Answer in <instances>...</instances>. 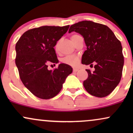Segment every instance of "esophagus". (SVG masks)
Listing matches in <instances>:
<instances>
[{"mask_svg": "<svg viewBox=\"0 0 133 133\" xmlns=\"http://www.w3.org/2000/svg\"><path fill=\"white\" fill-rule=\"evenodd\" d=\"M78 70H79V69H77V68H74V69H73V71H74V72L78 71Z\"/></svg>", "mask_w": 133, "mask_h": 133, "instance_id": "34e87169", "label": "esophagus"}]
</instances>
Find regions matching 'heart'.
<instances>
[{
    "instance_id": "b5f03b06",
    "label": "heart",
    "mask_w": 133,
    "mask_h": 133,
    "mask_svg": "<svg viewBox=\"0 0 133 133\" xmlns=\"http://www.w3.org/2000/svg\"><path fill=\"white\" fill-rule=\"evenodd\" d=\"M76 36H78V35H73V36H72L71 39H74ZM63 62L66 64L72 65V66H75L78 63L79 58L76 56H68L64 58Z\"/></svg>"
}]
</instances>
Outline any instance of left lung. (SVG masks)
<instances>
[{"mask_svg":"<svg viewBox=\"0 0 133 133\" xmlns=\"http://www.w3.org/2000/svg\"><path fill=\"white\" fill-rule=\"evenodd\" d=\"M76 32L84 37L87 50L82 56V64L92 65L94 70L86 69L88 77L83 82L91 95L98 97L108 96L119 83L124 56L121 43L106 25L84 21L72 25L69 33Z\"/></svg>","mask_w":133,"mask_h":133,"instance_id":"1","label":"left lung"}]
</instances>
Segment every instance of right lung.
<instances>
[{
    "mask_svg": "<svg viewBox=\"0 0 133 133\" xmlns=\"http://www.w3.org/2000/svg\"><path fill=\"white\" fill-rule=\"evenodd\" d=\"M69 25L42 26L24 32L16 45V64L22 83L34 96L42 99L54 97L62 89L65 79L72 72L66 64L54 71L49 63L59 62L54 47L68 31Z\"/></svg>",
    "mask_w": 133,
    "mask_h": 133,
    "instance_id": "right-lung-1",
    "label": "right lung"
}]
</instances>
